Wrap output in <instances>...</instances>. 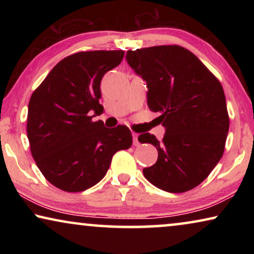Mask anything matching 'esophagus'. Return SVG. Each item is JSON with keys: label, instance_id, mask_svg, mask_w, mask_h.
I'll return each mask as SVG.
<instances>
[{"label": "esophagus", "instance_id": "esophagus-1", "mask_svg": "<svg viewBox=\"0 0 254 254\" xmlns=\"http://www.w3.org/2000/svg\"><path fill=\"white\" fill-rule=\"evenodd\" d=\"M137 137H138V135L136 133H133V144L135 145V147H136V145H140V142H138Z\"/></svg>", "mask_w": 254, "mask_h": 254}]
</instances>
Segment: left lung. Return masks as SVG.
Masks as SVG:
<instances>
[{
    "label": "left lung",
    "mask_w": 254,
    "mask_h": 254,
    "mask_svg": "<svg viewBox=\"0 0 254 254\" xmlns=\"http://www.w3.org/2000/svg\"><path fill=\"white\" fill-rule=\"evenodd\" d=\"M126 59L147 82L148 106L159 113L166 131L162 141L150 133L138 136L158 151L157 162L143 175L165 192H187L223 156L229 131L223 88L192 52L178 45L128 51Z\"/></svg>",
    "instance_id": "8db88e82"
}]
</instances>
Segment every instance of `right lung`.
<instances>
[{"instance_id":"right-lung-1","label":"right lung","mask_w":254,"mask_h":254,"mask_svg":"<svg viewBox=\"0 0 254 254\" xmlns=\"http://www.w3.org/2000/svg\"><path fill=\"white\" fill-rule=\"evenodd\" d=\"M124 51L77 52L62 59L34 90L27 112L31 154L45 178L64 192H82L106 175L113 155L130 148L124 125L106 128L100 82ZM94 114L92 115V113Z\"/></svg>"}]
</instances>
